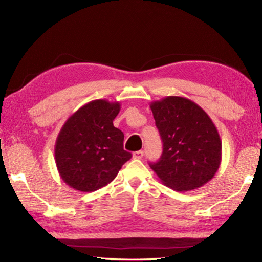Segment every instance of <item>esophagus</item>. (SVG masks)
Here are the masks:
<instances>
[{
  "mask_svg": "<svg viewBox=\"0 0 262 262\" xmlns=\"http://www.w3.org/2000/svg\"><path fill=\"white\" fill-rule=\"evenodd\" d=\"M144 152L142 151V150H139V151H135L134 154H133V158L134 159H141L142 157H143Z\"/></svg>",
  "mask_w": 262,
  "mask_h": 262,
  "instance_id": "obj_1",
  "label": "esophagus"
}]
</instances>
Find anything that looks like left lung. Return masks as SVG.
<instances>
[{
	"instance_id": "8db88e82",
	"label": "left lung",
	"mask_w": 262,
	"mask_h": 262,
	"mask_svg": "<svg viewBox=\"0 0 262 262\" xmlns=\"http://www.w3.org/2000/svg\"><path fill=\"white\" fill-rule=\"evenodd\" d=\"M163 141L157 163L149 165L162 183L178 192L201 187L219 170L222 142L205 111L190 99L168 96L150 104Z\"/></svg>"
}]
</instances>
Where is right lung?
I'll return each mask as SVG.
<instances>
[{"mask_svg":"<svg viewBox=\"0 0 262 262\" xmlns=\"http://www.w3.org/2000/svg\"><path fill=\"white\" fill-rule=\"evenodd\" d=\"M120 103L92 100L70 115L55 142L61 179L79 192H95L112 181L132 154L123 150V133L113 126Z\"/></svg>","mask_w":262,"mask_h":262,"instance_id":"right-lung-1","label":"right lung"}]
</instances>
